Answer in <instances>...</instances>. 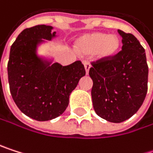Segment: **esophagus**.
Listing matches in <instances>:
<instances>
[{
	"mask_svg": "<svg viewBox=\"0 0 153 153\" xmlns=\"http://www.w3.org/2000/svg\"><path fill=\"white\" fill-rule=\"evenodd\" d=\"M83 64H84V67H85V71H86V74L89 73V71H90V68L91 67V65L89 63V62L87 61H83Z\"/></svg>",
	"mask_w": 153,
	"mask_h": 153,
	"instance_id": "esophagus-1",
	"label": "esophagus"
}]
</instances>
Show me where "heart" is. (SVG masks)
Returning <instances> with one entry per match:
<instances>
[{"instance_id":"obj_1","label":"heart","mask_w":153,"mask_h":153,"mask_svg":"<svg viewBox=\"0 0 153 153\" xmlns=\"http://www.w3.org/2000/svg\"><path fill=\"white\" fill-rule=\"evenodd\" d=\"M77 50L85 55L96 54L100 58L114 56L120 48V39L116 35L92 33L82 36L76 45Z\"/></svg>"}]
</instances>
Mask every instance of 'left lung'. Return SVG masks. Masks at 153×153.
Listing matches in <instances>:
<instances>
[{
    "label": "left lung",
    "instance_id": "obj_1",
    "mask_svg": "<svg viewBox=\"0 0 153 153\" xmlns=\"http://www.w3.org/2000/svg\"><path fill=\"white\" fill-rule=\"evenodd\" d=\"M122 50L109 58L92 62L89 74L93 81L91 97L97 115L112 123L134 116L148 90V65L144 48L137 38L118 29Z\"/></svg>",
    "mask_w": 153,
    "mask_h": 153
}]
</instances>
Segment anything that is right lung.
I'll return each instance as SVG.
<instances>
[{
    "label": "right lung",
    "instance_id": "right-lung-1",
    "mask_svg": "<svg viewBox=\"0 0 153 153\" xmlns=\"http://www.w3.org/2000/svg\"><path fill=\"white\" fill-rule=\"evenodd\" d=\"M53 27L37 25L24 29L12 44L8 62V80L12 99L26 116L47 121L62 115L69 97L85 75L81 61L62 66L44 61L36 54L43 39L55 36Z\"/></svg>",
    "mask_w": 153,
    "mask_h": 153
}]
</instances>
